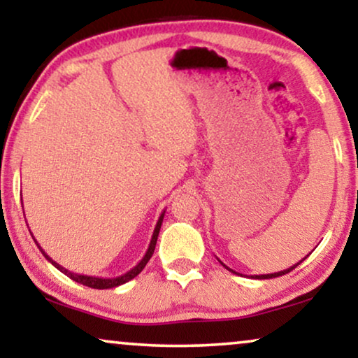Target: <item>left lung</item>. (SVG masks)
I'll use <instances>...</instances> for the list:
<instances>
[{
	"mask_svg": "<svg viewBox=\"0 0 358 358\" xmlns=\"http://www.w3.org/2000/svg\"><path fill=\"white\" fill-rule=\"evenodd\" d=\"M220 262H222V261H220ZM300 264H301V261H300V262H296V264H295V266H292V267H288V268H285V271H280V272H275V273H267V275H251V278H257V280H262V278H275V277L285 275V273H288V272H292V271H293V268H295L296 266H300ZM222 266H223L224 268H228V271H229V272L236 273V272H234V271H233V268H229V267H227V266H224V264H223V262H222Z\"/></svg>",
	"mask_w": 358,
	"mask_h": 358,
	"instance_id": "8db88e82",
	"label": "left lung"
}]
</instances>
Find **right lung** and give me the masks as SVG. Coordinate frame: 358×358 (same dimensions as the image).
I'll list each match as a JSON object with an SVG mask.
<instances>
[{"mask_svg": "<svg viewBox=\"0 0 358 358\" xmlns=\"http://www.w3.org/2000/svg\"><path fill=\"white\" fill-rule=\"evenodd\" d=\"M163 218H164V212L161 213V217L158 220V223H156L155 227V231H153V236H151V241H150V246H148V251H146V254L143 256V259L136 264V266L134 268H130L129 272L124 273V275H119V277H114V278H102V277H92V275H81V273H75V272H70L68 268L62 267L60 264H57L53 259H50V256H47L45 251L38 246V243L34 239V241L37 243L38 249H41L43 256H45V259L48 262H52V266H55L58 271L65 273V275H68L71 278V280H75L78 283H81V285H86V287H91V288H97V290H106V288H115L119 285H124V283H127L129 280H131V278H135L138 273L143 271L146 264H148V261L151 259V256H153L155 252V246H156V241H158V234H159V229H161V223H163ZM32 234V233H31Z\"/></svg>", "mask_w": 358, "mask_h": 358, "instance_id": "add662e5", "label": "right lung"}]
</instances>
